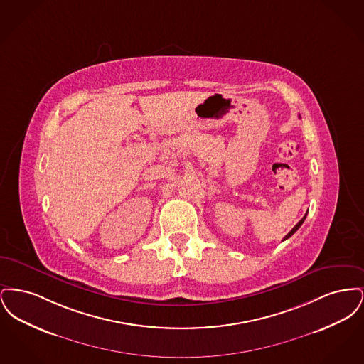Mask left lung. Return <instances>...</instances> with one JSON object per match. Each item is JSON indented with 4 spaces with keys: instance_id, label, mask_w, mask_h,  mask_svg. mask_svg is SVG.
<instances>
[{
    "instance_id": "left-lung-1",
    "label": "left lung",
    "mask_w": 364,
    "mask_h": 364,
    "mask_svg": "<svg viewBox=\"0 0 364 364\" xmlns=\"http://www.w3.org/2000/svg\"><path fill=\"white\" fill-rule=\"evenodd\" d=\"M307 213H309V211H307ZM307 213H306V215H304V217H303V218H301V220H300V221H299V223H297V224L294 226V229H292V230H291V232H289V233H288V235L284 237V240L289 239V237L294 235V232H296V230H297V229L301 226V224H303V223H304V220H306V217H307Z\"/></svg>"
}]
</instances>
